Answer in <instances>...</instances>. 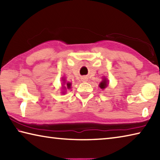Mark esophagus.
Instances as JSON below:
<instances>
[{
	"mask_svg": "<svg viewBox=\"0 0 160 160\" xmlns=\"http://www.w3.org/2000/svg\"><path fill=\"white\" fill-rule=\"evenodd\" d=\"M88 78L86 76H84L82 78V80L84 81V82H86V81H88Z\"/></svg>",
	"mask_w": 160,
	"mask_h": 160,
	"instance_id": "34e87169",
	"label": "esophagus"
}]
</instances>
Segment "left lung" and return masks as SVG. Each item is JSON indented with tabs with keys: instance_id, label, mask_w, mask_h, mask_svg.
Masks as SVG:
<instances>
[{
	"instance_id": "obj_1",
	"label": "left lung",
	"mask_w": 160,
	"mask_h": 160,
	"mask_svg": "<svg viewBox=\"0 0 160 160\" xmlns=\"http://www.w3.org/2000/svg\"><path fill=\"white\" fill-rule=\"evenodd\" d=\"M107 86V79H104L102 81V82L99 84V87L101 88L102 89H104Z\"/></svg>"
}]
</instances>
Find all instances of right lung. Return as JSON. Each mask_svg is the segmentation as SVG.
<instances>
[{
	"mask_svg": "<svg viewBox=\"0 0 160 160\" xmlns=\"http://www.w3.org/2000/svg\"><path fill=\"white\" fill-rule=\"evenodd\" d=\"M70 85H71V83H70V82L66 83V86H67L68 88H70Z\"/></svg>",
	"mask_w": 160,
	"mask_h": 160,
	"instance_id": "right-lung-1",
	"label": "right lung"
}]
</instances>
